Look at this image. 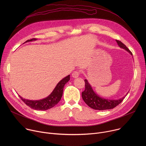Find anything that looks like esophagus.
Masks as SVG:
<instances>
[{
	"mask_svg": "<svg viewBox=\"0 0 146 146\" xmlns=\"http://www.w3.org/2000/svg\"><path fill=\"white\" fill-rule=\"evenodd\" d=\"M72 77L73 78H77L80 75V72L78 71H74L73 73H72Z\"/></svg>",
	"mask_w": 146,
	"mask_h": 146,
	"instance_id": "34e87169",
	"label": "esophagus"
}]
</instances>
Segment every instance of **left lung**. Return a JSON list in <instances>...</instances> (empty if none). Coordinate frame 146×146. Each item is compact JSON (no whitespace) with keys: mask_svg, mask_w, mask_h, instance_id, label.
<instances>
[{"mask_svg":"<svg viewBox=\"0 0 146 146\" xmlns=\"http://www.w3.org/2000/svg\"><path fill=\"white\" fill-rule=\"evenodd\" d=\"M117 43L119 47L123 48L129 52L132 55V54L131 51L123 44L121 41L117 40ZM85 90L82 92V98L87 105L91 108L98 110H110L118 106L119 103L125 98L128 93L123 97L119 99H108L102 98L96 94L93 90L92 87L89 84L87 80L85 79Z\"/></svg>","mask_w":146,"mask_h":146,"instance_id":"obj_1","label":"left lung"}]
</instances>
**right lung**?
<instances>
[{"instance_id": "right-lung-1", "label": "right lung", "mask_w": 146, "mask_h": 146, "mask_svg": "<svg viewBox=\"0 0 146 146\" xmlns=\"http://www.w3.org/2000/svg\"><path fill=\"white\" fill-rule=\"evenodd\" d=\"M36 40V38H33L31 40H27L25 43L35 41ZM69 80L70 75H68L64 78H62L58 83L51 94H50L47 97L43 99L32 100L29 99H25L21 96H20L19 95V96L26 105L31 108L36 110H47L54 107L60 101L62 96V94H63L64 86Z\"/></svg>"}]
</instances>
